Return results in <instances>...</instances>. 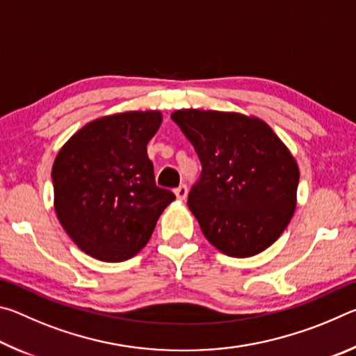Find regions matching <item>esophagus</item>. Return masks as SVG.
Masks as SVG:
<instances>
[{"instance_id":"esophagus-1","label":"esophagus","mask_w":356,"mask_h":356,"mask_svg":"<svg viewBox=\"0 0 356 356\" xmlns=\"http://www.w3.org/2000/svg\"><path fill=\"white\" fill-rule=\"evenodd\" d=\"M174 193H176V197L179 201H184L186 195H188V188H186V185H180L176 190H174Z\"/></svg>"}]
</instances>
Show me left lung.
I'll list each match as a JSON object with an SVG mask.
<instances>
[{
    "label": "left lung",
    "instance_id": "left-lung-1",
    "mask_svg": "<svg viewBox=\"0 0 356 356\" xmlns=\"http://www.w3.org/2000/svg\"><path fill=\"white\" fill-rule=\"evenodd\" d=\"M171 119L202 165L186 204L204 236L232 257L267 250L297 206L300 171L291 150L254 116L191 108Z\"/></svg>",
    "mask_w": 356,
    "mask_h": 356
}]
</instances>
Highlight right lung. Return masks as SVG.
<instances>
[{"label": "right lung", "mask_w": 356, "mask_h": 356, "mask_svg": "<svg viewBox=\"0 0 356 356\" xmlns=\"http://www.w3.org/2000/svg\"><path fill=\"white\" fill-rule=\"evenodd\" d=\"M161 119L160 111L99 118L56 155L51 179L58 220L78 248L99 261H127L140 252L176 200L155 185L147 156Z\"/></svg>", "instance_id": "obj_1"}]
</instances>
